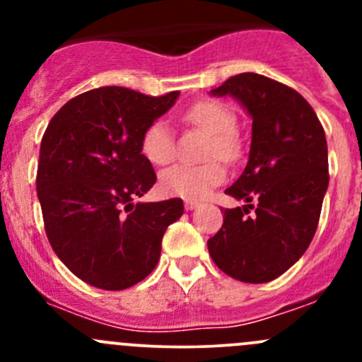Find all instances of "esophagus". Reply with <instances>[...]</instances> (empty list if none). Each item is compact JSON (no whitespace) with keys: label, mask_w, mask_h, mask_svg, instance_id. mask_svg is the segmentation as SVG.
Listing matches in <instances>:
<instances>
[{"label":"esophagus","mask_w":362,"mask_h":362,"mask_svg":"<svg viewBox=\"0 0 362 362\" xmlns=\"http://www.w3.org/2000/svg\"><path fill=\"white\" fill-rule=\"evenodd\" d=\"M184 206H185V210H194V208L198 206V202H191V199H185Z\"/></svg>","instance_id":"obj_1"}]
</instances>
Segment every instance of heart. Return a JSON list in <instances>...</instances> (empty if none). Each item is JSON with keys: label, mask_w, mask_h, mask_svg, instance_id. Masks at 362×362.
<instances>
[{"label": "heart", "mask_w": 362, "mask_h": 362, "mask_svg": "<svg viewBox=\"0 0 362 362\" xmlns=\"http://www.w3.org/2000/svg\"><path fill=\"white\" fill-rule=\"evenodd\" d=\"M182 119L189 124L203 127L211 133L208 144V156L231 159L236 154V141L233 138L236 119L235 113L218 101H196L185 108ZM141 154L152 164H168L175 158V136L170 124L164 119H156L144 129L140 138ZM226 171L218 163L204 164H175L160 173L159 187L164 194L177 198L198 199L206 198L214 187L224 182Z\"/></svg>", "instance_id": "b5f03b06"}]
</instances>
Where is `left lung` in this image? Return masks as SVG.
<instances>
[{"label":"left lung","mask_w":362,"mask_h":362,"mask_svg":"<svg viewBox=\"0 0 362 362\" xmlns=\"http://www.w3.org/2000/svg\"><path fill=\"white\" fill-rule=\"evenodd\" d=\"M210 93L243 105L252 141L245 170L226 189L247 204L226 208L208 252L240 282H272L305 254L317 231L329 184L324 127L298 90L264 75L240 73Z\"/></svg>","instance_id":"1"}]
</instances>
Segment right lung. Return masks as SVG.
Masks as SVG:
<instances>
[{
	"label": "right lung",
	"instance_id": "add662e5",
	"mask_svg": "<svg viewBox=\"0 0 362 362\" xmlns=\"http://www.w3.org/2000/svg\"><path fill=\"white\" fill-rule=\"evenodd\" d=\"M178 94L100 87L69 100L47 126L36 173L47 238L89 286L122 291L141 282L158 264L166 228L184 214L178 198L133 203L156 184L141 133Z\"/></svg>",
	"mask_w": 362,
	"mask_h": 362
}]
</instances>
